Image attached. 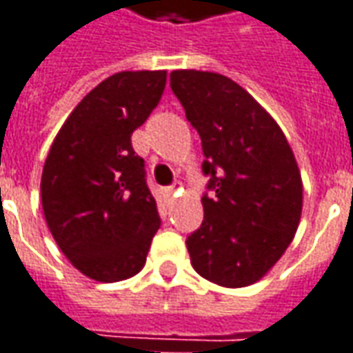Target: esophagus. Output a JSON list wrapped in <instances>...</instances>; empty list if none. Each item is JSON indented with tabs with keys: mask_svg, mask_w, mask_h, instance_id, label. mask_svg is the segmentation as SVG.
Here are the masks:
<instances>
[{
	"mask_svg": "<svg viewBox=\"0 0 353 353\" xmlns=\"http://www.w3.org/2000/svg\"><path fill=\"white\" fill-rule=\"evenodd\" d=\"M177 189H179V185H170V188H165V195H168V197H174Z\"/></svg>",
	"mask_w": 353,
	"mask_h": 353,
	"instance_id": "obj_1",
	"label": "esophagus"
}]
</instances>
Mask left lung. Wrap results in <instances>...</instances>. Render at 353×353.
Here are the masks:
<instances>
[{"mask_svg":"<svg viewBox=\"0 0 353 353\" xmlns=\"http://www.w3.org/2000/svg\"><path fill=\"white\" fill-rule=\"evenodd\" d=\"M170 85L199 132L209 176L203 223L185 240L195 272L223 287L256 283L297 232L303 181L283 130L236 81L176 70Z\"/></svg>","mask_w":353,"mask_h":353,"instance_id":"1","label":"left lung"}]
</instances>
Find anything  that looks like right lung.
Instances as JSON below:
<instances>
[{"label": "right lung", "mask_w": 353, "mask_h": 353, "mask_svg": "<svg viewBox=\"0 0 353 353\" xmlns=\"http://www.w3.org/2000/svg\"><path fill=\"white\" fill-rule=\"evenodd\" d=\"M164 88V70L109 76L70 113L46 156V225L72 265L95 281L139 274L160 228L130 134L160 103Z\"/></svg>", "instance_id": "1"}]
</instances>
